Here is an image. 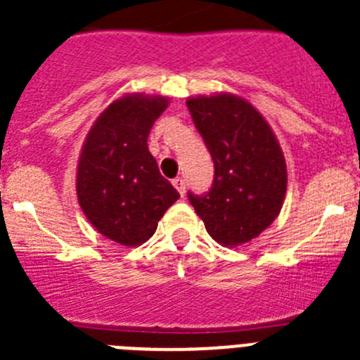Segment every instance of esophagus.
I'll return each mask as SVG.
<instances>
[{
	"label": "esophagus",
	"instance_id": "obj_1",
	"mask_svg": "<svg viewBox=\"0 0 360 360\" xmlns=\"http://www.w3.org/2000/svg\"><path fill=\"white\" fill-rule=\"evenodd\" d=\"M173 186L176 187V191H178V193H180V196L186 195V180H184V178H180V176L174 178Z\"/></svg>",
	"mask_w": 360,
	"mask_h": 360
}]
</instances>
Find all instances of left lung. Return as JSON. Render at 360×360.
Instances as JSON below:
<instances>
[{
    "label": "left lung",
    "mask_w": 360,
    "mask_h": 360,
    "mask_svg": "<svg viewBox=\"0 0 360 360\" xmlns=\"http://www.w3.org/2000/svg\"><path fill=\"white\" fill-rule=\"evenodd\" d=\"M193 122L214 162L207 195L189 202L212 240L240 247L269 227L287 195V164L265 117L232 94L187 98Z\"/></svg>",
    "instance_id": "left-lung-1"
}]
</instances>
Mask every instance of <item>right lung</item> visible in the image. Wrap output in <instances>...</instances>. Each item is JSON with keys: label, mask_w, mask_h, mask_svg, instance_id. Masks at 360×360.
<instances>
[{"label": "right lung", "mask_w": 360, "mask_h": 360, "mask_svg": "<svg viewBox=\"0 0 360 360\" xmlns=\"http://www.w3.org/2000/svg\"><path fill=\"white\" fill-rule=\"evenodd\" d=\"M167 104L162 95H124L98 115L82 144L79 205L104 238L124 247L148 241L180 198L148 149L149 131Z\"/></svg>", "instance_id": "obj_1"}]
</instances>
